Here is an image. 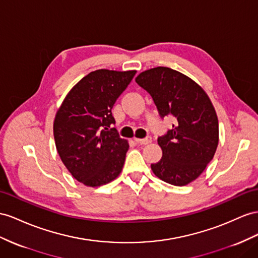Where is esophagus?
I'll return each instance as SVG.
<instances>
[{
	"mask_svg": "<svg viewBox=\"0 0 258 258\" xmlns=\"http://www.w3.org/2000/svg\"><path fill=\"white\" fill-rule=\"evenodd\" d=\"M135 142L137 144H141V145H148L153 142V138L146 137V138H143V140H141V138H135Z\"/></svg>",
	"mask_w": 258,
	"mask_h": 258,
	"instance_id": "1",
	"label": "esophagus"
}]
</instances>
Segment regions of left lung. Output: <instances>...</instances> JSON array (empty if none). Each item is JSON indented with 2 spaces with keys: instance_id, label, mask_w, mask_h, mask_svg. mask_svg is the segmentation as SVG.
<instances>
[{
  "instance_id": "left-lung-1",
  "label": "left lung",
  "mask_w": 258,
  "mask_h": 258,
  "mask_svg": "<svg viewBox=\"0 0 258 258\" xmlns=\"http://www.w3.org/2000/svg\"><path fill=\"white\" fill-rule=\"evenodd\" d=\"M135 81L153 97L161 117L171 114L176 120L172 130L158 138L162 158L151 170L169 184L187 185L216 153L219 124L214 105L200 85L172 69L158 66L142 72Z\"/></svg>"
}]
</instances>
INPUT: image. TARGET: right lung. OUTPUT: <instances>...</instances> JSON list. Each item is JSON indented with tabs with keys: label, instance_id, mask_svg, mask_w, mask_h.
<instances>
[{
	"label": "right lung",
	"instance_id": "add662e5",
	"mask_svg": "<svg viewBox=\"0 0 258 258\" xmlns=\"http://www.w3.org/2000/svg\"><path fill=\"white\" fill-rule=\"evenodd\" d=\"M136 71L97 70L73 87L53 123L57 154L78 182L90 187L110 183L121 173L128 142L112 127V108Z\"/></svg>",
	"mask_w": 258,
	"mask_h": 258
}]
</instances>
